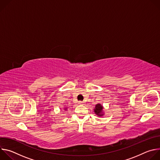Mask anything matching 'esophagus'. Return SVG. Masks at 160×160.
<instances>
[{"label":"esophagus","instance_id":"34e87169","mask_svg":"<svg viewBox=\"0 0 160 160\" xmlns=\"http://www.w3.org/2000/svg\"><path fill=\"white\" fill-rule=\"evenodd\" d=\"M78 104H80V105H83V102H82V101H79V102H78Z\"/></svg>","mask_w":160,"mask_h":160}]
</instances>
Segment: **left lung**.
Segmentation results:
<instances>
[{
	"instance_id": "8db88e82",
	"label": "left lung",
	"mask_w": 160,
	"mask_h": 160,
	"mask_svg": "<svg viewBox=\"0 0 160 160\" xmlns=\"http://www.w3.org/2000/svg\"><path fill=\"white\" fill-rule=\"evenodd\" d=\"M104 107L102 105H101V104H97L95 106V108H94V111L95 112L96 115L98 117H102L104 115V112L103 111Z\"/></svg>"
}]
</instances>
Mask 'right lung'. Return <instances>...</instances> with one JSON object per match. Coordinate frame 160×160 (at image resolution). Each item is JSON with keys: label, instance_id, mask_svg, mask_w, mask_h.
I'll return each mask as SVG.
<instances>
[{"label": "right lung", "instance_id": "1", "mask_svg": "<svg viewBox=\"0 0 160 160\" xmlns=\"http://www.w3.org/2000/svg\"><path fill=\"white\" fill-rule=\"evenodd\" d=\"M64 109V111H66V110H67V108H65Z\"/></svg>", "mask_w": 160, "mask_h": 160}]
</instances>
